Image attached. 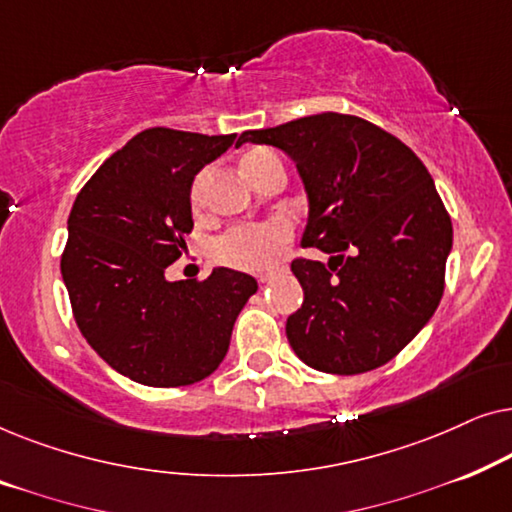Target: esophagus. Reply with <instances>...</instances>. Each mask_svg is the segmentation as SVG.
<instances>
[{
	"label": "esophagus",
	"instance_id": "1",
	"mask_svg": "<svg viewBox=\"0 0 512 512\" xmlns=\"http://www.w3.org/2000/svg\"><path fill=\"white\" fill-rule=\"evenodd\" d=\"M270 279H272L270 272H263V275H258V282H261V284H268Z\"/></svg>",
	"mask_w": 512,
	"mask_h": 512
}]
</instances>
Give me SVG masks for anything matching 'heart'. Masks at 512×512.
Wrapping results in <instances>:
<instances>
[{
  "instance_id": "heart-1",
  "label": "heart",
  "mask_w": 512,
  "mask_h": 512,
  "mask_svg": "<svg viewBox=\"0 0 512 512\" xmlns=\"http://www.w3.org/2000/svg\"><path fill=\"white\" fill-rule=\"evenodd\" d=\"M272 165H282L277 151L272 149H254L244 153L240 160V167L251 184H254L258 174L268 170ZM209 172L202 170L191 184V207L198 212L205 200V186H207ZM289 240V228L282 221H268L258 223V226H240L223 233L219 240L214 242L212 254L219 263L233 265V268L242 270H263L277 261L279 249Z\"/></svg>"
}]
</instances>
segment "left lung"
I'll use <instances>...</instances> for the list:
<instances>
[{
	"label": "left lung",
	"instance_id": "obj_1",
	"mask_svg": "<svg viewBox=\"0 0 512 512\" xmlns=\"http://www.w3.org/2000/svg\"><path fill=\"white\" fill-rule=\"evenodd\" d=\"M298 167L310 214L296 258L303 305L286 319L300 361L321 373L384 366L426 326L443 298L452 221L429 170L387 130L349 114L305 116L249 130Z\"/></svg>",
	"mask_w": 512,
	"mask_h": 512
}]
</instances>
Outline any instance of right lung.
Listing matches in <instances>:
<instances>
[{
    "label": "right lung",
    "mask_w": 512,
    "mask_h": 512,
    "mask_svg": "<svg viewBox=\"0 0 512 512\" xmlns=\"http://www.w3.org/2000/svg\"><path fill=\"white\" fill-rule=\"evenodd\" d=\"M247 142V132H139L104 160L69 212L62 279L76 326L116 373L146 387H186L212 375L251 275L214 268L202 282H167L193 230L191 184L202 167Z\"/></svg>",
    "instance_id": "add662e5"
}]
</instances>
